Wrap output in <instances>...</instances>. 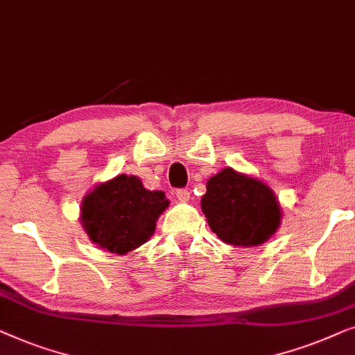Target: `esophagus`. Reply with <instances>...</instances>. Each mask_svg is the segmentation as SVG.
<instances>
[{"label":"esophagus","instance_id":"obj_1","mask_svg":"<svg viewBox=\"0 0 355 355\" xmlns=\"http://www.w3.org/2000/svg\"><path fill=\"white\" fill-rule=\"evenodd\" d=\"M177 199L180 202H188L189 201V191L188 189H177Z\"/></svg>","mask_w":355,"mask_h":355}]
</instances>
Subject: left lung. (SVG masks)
Segmentation results:
<instances>
[{
	"mask_svg": "<svg viewBox=\"0 0 355 355\" xmlns=\"http://www.w3.org/2000/svg\"><path fill=\"white\" fill-rule=\"evenodd\" d=\"M201 209L209 227L223 243L259 246L273 236L282 222V207L270 187L232 167L207 180Z\"/></svg>",
	"mask_w": 355,
	"mask_h": 355,
	"instance_id": "1",
	"label": "left lung"
}]
</instances>
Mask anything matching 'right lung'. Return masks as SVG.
Segmentation results:
<instances>
[{
  "mask_svg": "<svg viewBox=\"0 0 355 355\" xmlns=\"http://www.w3.org/2000/svg\"><path fill=\"white\" fill-rule=\"evenodd\" d=\"M168 207L162 191H149L135 175L99 183L83 198L80 222L88 238L112 254H127L153 236Z\"/></svg>",
  "mask_w": 355,
  "mask_h": 355,
  "instance_id": "1",
  "label": "right lung"
}]
</instances>
